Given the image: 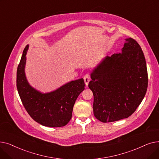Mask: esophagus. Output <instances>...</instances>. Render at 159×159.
Instances as JSON below:
<instances>
[{
    "label": "esophagus",
    "mask_w": 159,
    "mask_h": 159,
    "mask_svg": "<svg viewBox=\"0 0 159 159\" xmlns=\"http://www.w3.org/2000/svg\"><path fill=\"white\" fill-rule=\"evenodd\" d=\"M91 80V78H90V75L89 74H86L85 76L84 77V83H85V85L86 86H88V84L89 82Z\"/></svg>",
    "instance_id": "34e87169"
}]
</instances>
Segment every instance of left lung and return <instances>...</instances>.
Wrapping results in <instances>:
<instances>
[{
  "mask_svg": "<svg viewBox=\"0 0 159 159\" xmlns=\"http://www.w3.org/2000/svg\"><path fill=\"white\" fill-rule=\"evenodd\" d=\"M88 86L93 94V113L102 122L126 119L146 95L148 71L140 45L126 39L122 52L106 56L91 73Z\"/></svg>",
  "mask_w": 159,
  "mask_h": 159,
  "instance_id": "1",
  "label": "left lung"
}]
</instances>
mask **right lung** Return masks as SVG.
<instances>
[{
    "label": "right lung",
    "instance_id": "obj_1",
    "mask_svg": "<svg viewBox=\"0 0 159 159\" xmlns=\"http://www.w3.org/2000/svg\"><path fill=\"white\" fill-rule=\"evenodd\" d=\"M28 48L29 45L24 48L16 71V88L23 106L31 117L43 126H64L71 118L75 101L84 89V79L71 80L51 92H40L30 84L25 73Z\"/></svg>",
    "mask_w": 159,
    "mask_h": 159
}]
</instances>
